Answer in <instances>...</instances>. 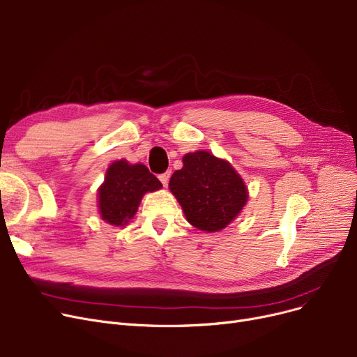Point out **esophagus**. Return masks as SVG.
<instances>
[{
	"label": "esophagus",
	"mask_w": 357,
	"mask_h": 357,
	"mask_svg": "<svg viewBox=\"0 0 357 357\" xmlns=\"http://www.w3.org/2000/svg\"><path fill=\"white\" fill-rule=\"evenodd\" d=\"M169 178H171V171H167V172H165V174L159 175V179H160V182L163 183V186H167Z\"/></svg>",
	"instance_id": "1"
}]
</instances>
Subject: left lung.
Here are the masks:
<instances>
[{
    "label": "left lung",
    "mask_w": 357,
    "mask_h": 357,
    "mask_svg": "<svg viewBox=\"0 0 357 357\" xmlns=\"http://www.w3.org/2000/svg\"><path fill=\"white\" fill-rule=\"evenodd\" d=\"M169 190L176 197L190 224L213 233L226 229L245 207L249 194L236 169L205 150L186 153Z\"/></svg>",
    "instance_id": "1"
}]
</instances>
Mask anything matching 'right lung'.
I'll return each instance as SVG.
<instances>
[{
  "label": "right lung",
  "mask_w": 357,
  "mask_h": 357,
  "mask_svg": "<svg viewBox=\"0 0 357 357\" xmlns=\"http://www.w3.org/2000/svg\"><path fill=\"white\" fill-rule=\"evenodd\" d=\"M160 188V181L144 165H130L124 159L112 162L98 188L100 215L111 226H126L137 213L143 195Z\"/></svg>",
  "instance_id": "obj_1"
}]
</instances>
